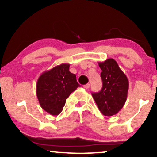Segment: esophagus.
I'll list each match as a JSON object with an SVG mask.
<instances>
[{
  "label": "esophagus",
  "mask_w": 157,
  "mask_h": 157,
  "mask_svg": "<svg viewBox=\"0 0 157 157\" xmlns=\"http://www.w3.org/2000/svg\"><path fill=\"white\" fill-rule=\"evenodd\" d=\"M90 86H91V85H90L89 83H87V84L84 85V86H83V87L85 88V89H89V88H90Z\"/></svg>",
  "instance_id": "obj_1"
}]
</instances>
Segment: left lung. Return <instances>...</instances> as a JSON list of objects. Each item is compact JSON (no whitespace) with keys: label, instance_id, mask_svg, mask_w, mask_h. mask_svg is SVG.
Returning <instances> with one entry per match:
<instances>
[{"label":"left lung","instance_id":"1","mask_svg":"<svg viewBox=\"0 0 157 157\" xmlns=\"http://www.w3.org/2000/svg\"><path fill=\"white\" fill-rule=\"evenodd\" d=\"M98 64L102 70V87L100 91L91 94L102 114L113 116L125 105L128 91V80L113 59H107Z\"/></svg>","mask_w":157,"mask_h":157}]
</instances>
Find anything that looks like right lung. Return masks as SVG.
Instances as JSON below:
<instances>
[{
    "label": "right lung",
    "instance_id": "add662e5",
    "mask_svg": "<svg viewBox=\"0 0 157 157\" xmlns=\"http://www.w3.org/2000/svg\"><path fill=\"white\" fill-rule=\"evenodd\" d=\"M69 64L63 63L44 71L37 80L36 94L40 105L46 112L58 115L66 99L80 86L76 75L69 71Z\"/></svg>",
    "mask_w": 157,
    "mask_h": 157
}]
</instances>
